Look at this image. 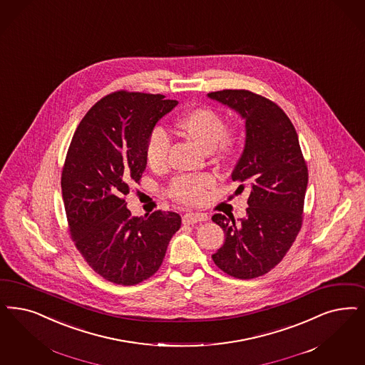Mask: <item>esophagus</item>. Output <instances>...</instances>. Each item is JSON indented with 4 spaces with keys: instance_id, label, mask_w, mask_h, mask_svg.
Masks as SVG:
<instances>
[{
    "instance_id": "obj_1",
    "label": "esophagus",
    "mask_w": 365,
    "mask_h": 365,
    "mask_svg": "<svg viewBox=\"0 0 365 365\" xmlns=\"http://www.w3.org/2000/svg\"><path fill=\"white\" fill-rule=\"evenodd\" d=\"M207 220V214L205 213H194V212H190L186 213L182 217V221L183 224L186 225H194L197 222H203Z\"/></svg>"
}]
</instances>
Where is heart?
I'll use <instances>...</instances> for the list:
<instances>
[{"label":"heart","mask_w":365,"mask_h":365,"mask_svg":"<svg viewBox=\"0 0 365 365\" xmlns=\"http://www.w3.org/2000/svg\"><path fill=\"white\" fill-rule=\"evenodd\" d=\"M176 129L183 138H190L205 151L220 156L232 155L240 141L237 126L225 125L222 114L210 106H197L176 118ZM171 140L163 128H153L147 140L145 158L152 170H162L167 164ZM214 186L209 174L197 176H176L170 185L171 195L182 203L194 205L205 201Z\"/></svg>","instance_id":"heart-1"}]
</instances>
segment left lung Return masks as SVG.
<instances>
[{
  "label": "left lung",
  "mask_w": 365,
  "mask_h": 365,
  "mask_svg": "<svg viewBox=\"0 0 365 365\" xmlns=\"http://www.w3.org/2000/svg\"><path fill=\"white\" fill-rule=\"evenodd\" d=\"M236 110L245 121L244 151L232 180L248 189L247 215L214 214L225 232L213 262L225 274L253 279L271 271L289 252L301 230L309 173L297 130L275 102L250 90L207 94Z\"/></svg>",
  "instance_id": "obj_1"
}]
</instances>
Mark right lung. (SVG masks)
I'll list each match as a JSON object with an SVG mask.
<instances>
[{
	"label": "right lung",
	"instance_id": "right-lung-1",
	"mask_svg": "<svg viewBox=\"0 0 365 365\" xmlns=\"http://www.w3.org/2000/svg\"><path fill=\"white\" fill-rule=\"evenodd\" d=\"M176 105L162 94L114 91L85 114L68 147L62 197L71 237L86 263L115 284L151 277L182 224L174 212L133 217L125 202L145 170L152 129Z\"/></svg>",
	"mask_w": 365,
	"mask_h": 365
}]
</instances>
